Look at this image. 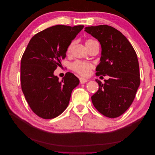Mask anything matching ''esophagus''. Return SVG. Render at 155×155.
<instances>
[{
    "mask_svg": "<svg viewBox=\"0 0 155 155\" xmlns=\"http://www.w3.org/2000/svg\"><path fill=\"white\" fill-rule=\"evenodd\" d=\"M79 81H80L81 83H85L87 82L88 80L87 79L83 78H79Z\"/></svg>",
    "mask_w": 155,
    "mask_h": 155,
    "instance_id": "1",
    "label": "esophagus"
}]
</instances>
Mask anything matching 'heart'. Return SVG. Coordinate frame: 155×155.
<instances>
[{"label": "heart", "mask_w": 155, "mask_h": 155, "mask_svg": "<svg viewBox=\"0 0 155 155\" xmlns=\"http://www.w3.org/2000/svg\"><path fill=\"white\" fill-rule=\"evenodd\" d=\"M94 41H94L92 39H88L85 42L86 46H87L88 45L92 43ZM72 45H73V43H71L68 46V47L67 50V54H69L70 53V51H71ZM92 68H93L92 64L87 63V62L81 61H74L71 64V68L72 69V70H74L75 72L80 74V75H81V76H88L89 74H90V72H91V70L92 69Z\"/></svg>", "instance_id": "b5f03b06"}]
</instances>
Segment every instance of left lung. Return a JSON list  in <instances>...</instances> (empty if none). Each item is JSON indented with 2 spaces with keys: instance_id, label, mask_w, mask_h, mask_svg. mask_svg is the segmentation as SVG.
Segmentation results:
<instances>
[{
  "instance_id": "obj_1",
  "label": "left lung",
  "mask_w": 155,
  "mask_h": 155,
  "mask_svg": "<svg viewBox=\"0 0 155 155\" xmlns=\"http://www.w3.org/2000/svg\"><path fill=\"white\" fill-rule=\"evenodd\" d=\"M85 31L100 42V63L96 76H109L92 97L94 106L108 118H117L127 110L140 86L137 55L127 39L114 28L108 25L88 26Z\"/></svg>"
}]
</instances>
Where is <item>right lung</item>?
<instances>
[{
  "mask_svg": "<svg viewBox=\"0 0 155 155\" xmlns=\"http://www.w3.org/2000/svg\"><path fill=\"white\" fill-rule=\"evenodd\" d=\"M84 26L55 25L32 37L21 62V88L31 109L44 119H52L67 109L73 89L79 83L68 72L61 81L54 70Z\"/></svg>",
  "mask_w": 155,
  "mask_h": 155,
  "instance_id": "obj_1",
  "label": "right lung"
}]
</instances>
